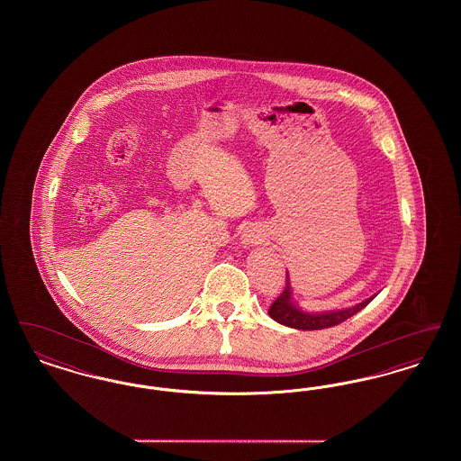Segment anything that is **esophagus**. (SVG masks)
<instances>
[{
    "instance_id": "obj_1",
    "label": "esophagus",
    "mask_w": 461,
    "mask_h": 461,
    "mask_svg": "<svg viewBox=\"0 0 461 461\" xmlns=\"http://www.w3.org/2000/svg\"><path fill=\"white\" fill-rule=\"evenodd\" d=\"M240 240L243 243V247H252V245H258L261 241V235L254 228H245L243 233H241Z\"/></svg>"
}]
</instances>
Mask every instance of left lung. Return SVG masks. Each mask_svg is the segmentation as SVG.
Wrapping results in <instances>:
<instances>
[{
    "mask_svg": "<svg viewBox=\"0 0 461 461\" xmlns=\"http://www.w3.org/2000/svg\"><path fill=\"white\" fill-rule=\"evenodd\" d=\"M376 297V294L372 295L370 299L356 304V306L346 307V309H337V311H321V312H307L304 309H301L299 304L294 301L292 297V284H290V276L286 273V285L284 292L280 294V297L269 307V316L285 325L288 329L295 330H323L335 327L342 321H346L348 318L354 316L356 312H359L363 307L368 306L373 299Z\"/></svg>",
    "mask_w": 461,
    "mask_h": 461,
    "instance_id": "8db88e82",
    "label": "left lung"
}]
</instances>
